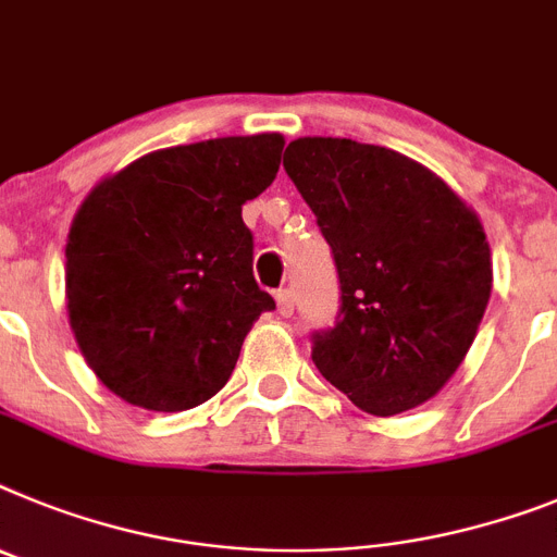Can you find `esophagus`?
<instances>
[{
    "label": "esophagus",
    "instance_id": "esophagus-1",
    "mask_svg": "<svg viewBox=\"0 0 557 557\" xmlns=\"http://www.w3.org/2000/svg\"><path fill=\"white\" fill-rule=\"evenodd\" d=\"M275 304H278V312H282L284 318H289L296 312V296H293V289H278V293H275Z\"/></svg>",
    "mask_w": 557,
    "mask_h": 557
}]
</instances>
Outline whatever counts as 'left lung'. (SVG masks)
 I'll return each mask as SVG.
<instances>
[{"mask_svg":"<svg viewBox=\"0 0 557 557\" xmlns=\"http://www.w3.org/2000/svg\"><path fill=\"white\" fill-rule=\"evenodd\" d=\"M284 171L332 247L341 310L312 332L318 372L374 417L431 400L491 298L482 222L425 165L346 137H298Z\"/></svg>","mask_w":557,"mask_h":557,"instance_id":"left-lung-1","label":"left lung"}]
</instances>
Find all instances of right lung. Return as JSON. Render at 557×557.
<instances>
[{
	"label": "right lung",
	"mask_w": 557,
	"mask_h": 557,
	"mask_svg": "<svg viewBox=\"0 0 557 557\" xmlns=\"http://www.w3.org/2000/svg\"><path fill=\"white\" fill-rule=\"evenodd\" d=\"M282 149V135H250L151 151L84 199L66 312L109 392L185 411L225 386L253 321L275 310L242 206L273 183Z\"/></svg>",
	"instance_id": "add662e5"
}]
</instances>
